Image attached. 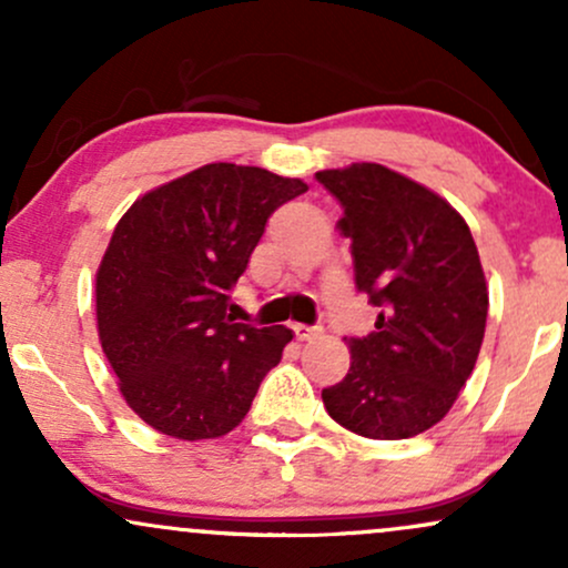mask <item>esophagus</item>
<instances>
[{
    "mask_svg": "<svg viewBox=\"0 0 568 568\" xmlns=\"http://www.w3.org/2000/svg\"><path fill=\"white\" fill-rule=\"evenodd\" d=\"M293 336H296L298 342H312V338L321 336V328H312V325L296 323V325H293Z\"/></svg>",
    "mask_w": 568,
    "mask_h": 568,
    "instance_id": "esophagus-1",
    "label": "esophagus"
}]
</instances>
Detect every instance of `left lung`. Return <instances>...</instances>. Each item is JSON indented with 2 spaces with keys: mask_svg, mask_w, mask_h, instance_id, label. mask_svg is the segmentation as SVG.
<instances>
[{
  "mask_svg": "<svg viewBox=\"0 0 568 568\" xmlns=\"http://www.w3.org/2000/svg\"><path fill=\"white\" fill-rule=\"evenodd\" d=\"M315 179L342 202L355 285L379 306L376 331L347 338L349 371L323 389L349 433L403 440L438 425L470 379L486 334L488 288L467 221L403 173L352 162Z\"/></svg>",
  "mask_w": 568,
  "mask_h": 568,
  "instance_id": "8db88e82",
  "label": "left lung"
}]
</instances>
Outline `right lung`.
Wrapping results in <instances>:
<instances>
[{"label": "right lung", "mask_w": 568, "mask_h": 568, "mask_svg": "<svg viewBox=\"0 0 568 568\" xmlns=\"http://www.w3.org/2000/svg\"><path fill=\"white\" fill-rule=\"evenodd\" d=\"M304 192L302 179L211 162L146 192L116 221L95 272L98 338L149 427L207 440L245 419L293 334L234 323L226 310L266 219Z\"/></svg>", "instance_id": "right-lung-1"}]
</instances>
